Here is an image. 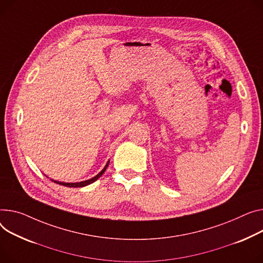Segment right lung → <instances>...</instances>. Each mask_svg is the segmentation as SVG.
<instances>
[{"label": "right lung", "mask_w": 263, "mask_h": 263, "mask_svg": "<svg viewBox=\"0 0 263 263\" xmlns=\"http://www.w3.org/2000/svg\"><path fill=\"white\" fill-rule=\"evenodd\" d=\"M110 162V161H109ZM109 162L107 163V165L104 166V168L97 174V176H95L94 178H92V179H90V180H86V181H82V182H79V183H63V182H58V181H54V180H51L52 182H55L56 184H59V185H63V186H66V187H84V186H86V185H90V184H92V183H94L95 181H97L102 174L104 173V171H106V169H107V167H108V165H109Z\"/></svg>", "instance_id": "right-lung-1"}]
</instances>
